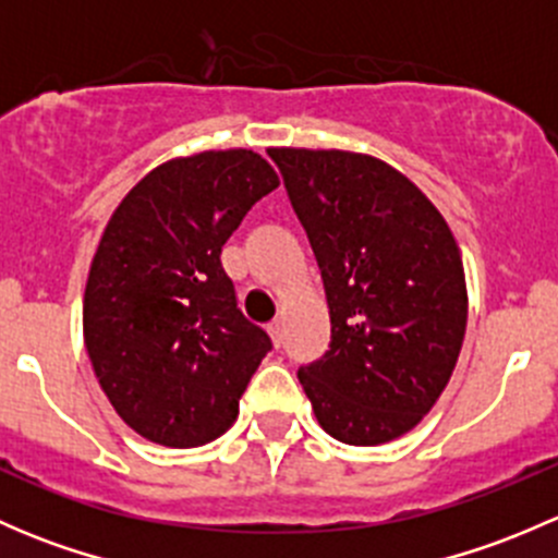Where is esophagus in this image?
Listing matches in <instances>:
<instances>
[{
	"label": "esophagus",
	"mask_w": 558,
	"mask_h": 558,
	"mask_svg": "<svg viewBox=\"0 0 558 558\" xmlns=\"http://www.w3.org/2000/svg\"><path fill=\"white\" fill-rule=\"evenodd\" d=\"M267 331H269V337H272L275 345H280V342H283V324H280L278 318L267 326Z\"/></svg>",
	"instance_id": "34e87169"
}]
</instances>
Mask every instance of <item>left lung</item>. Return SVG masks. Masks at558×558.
<instances>
[{"mask_svg": "<svg viewBox=\"0 0 558 558\" xmlns=\"http://www.w3.org/2000/svg\"><path fill=\"white\" fill-rule=\"evenodd\" d=\"M311 240L329 351L300 367L326 435L380 446L413 429L451 380L466 329L461 253L402 172L351 150L269 148Z\"/></svg>", "mask_w": 558, "mask_h": 558, "instance_id": "obj_1", "label": "left lung"}]
</instances>
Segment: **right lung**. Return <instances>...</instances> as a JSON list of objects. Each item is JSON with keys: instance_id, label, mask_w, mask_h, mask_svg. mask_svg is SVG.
I'll use <instances>...</instances> for the list:
<instances>
[{"instance_id": "right-lung-1", "label": "right lung", "mask_w": 558, "mask_h": 558, "mask_svg": "<svg viewBox=\"0 0 558 558\" xmlns=\"http://www.w3.org/2000/svg\"><path fill=\"white\" fill-rule=\"evenodd\" d=\"M280 185L245 148L165 161L116 207L88 269L83 337L99 386L140 437H221L272 348L238 307L221 247Z\"/></svg>"}]
</instances>
